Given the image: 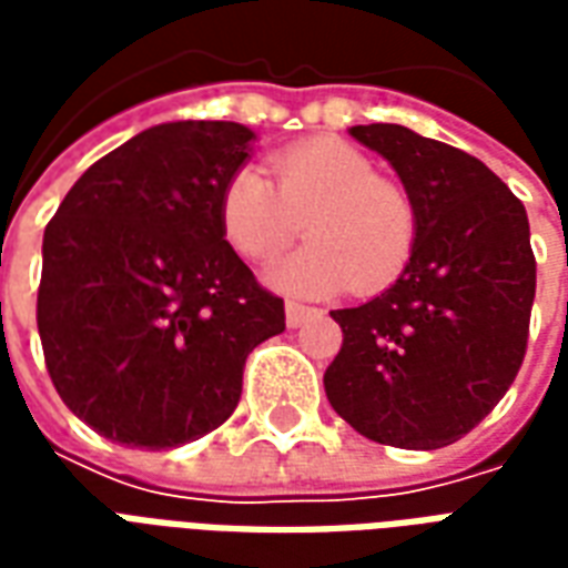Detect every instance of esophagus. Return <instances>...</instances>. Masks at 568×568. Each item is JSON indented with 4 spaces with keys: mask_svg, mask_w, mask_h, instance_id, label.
Instances as JSON below:
<instances>
[{
    "mask_svg": "<svg viewBox=\"0 0 568 568\" xmlns=\"http://www.w3.org/2000/svg\"><path fill=\"white\" fill-rule=\"evenodd\" d=\"M316 310L304 307V304H295V301H288L285 304V322H288V328H297V325H304L307 316H313Z\"/></svg>",
    "mask_w": 568,
    "mask_h": 568,
    "instance_id": "esophagus-1",
    "label": "esophagus"
}]
</instances>
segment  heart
Returning <instances> with one entry per match:
<instances>
[{
	"label": "heart",
	"instance_id": "1",
	"mask_svg": "<svg viewBox=\"0 0 568 568\" xmlns=\"http://www.w3.org/2000/svg\"><path fill=\"white\" fill-rule=\"evenodd\" d=\"M267 170H236L219 197L224 240L248 261H271L301 227L310 243L271 271L288 295H332L349 285L374 295L393 285L414 255L417 203L405 185L374 173L368 154L332 136L276 151Z\"/></svg>",
	"mask_w": 568,
	"mask_h": 568
}]
</instances>
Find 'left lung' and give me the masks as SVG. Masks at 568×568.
<instances>
[{
	"instance_id": "obj_1",
	"label": "left lung",
	"mask_w": 568,
	"mask_h": 568,
	"mask_svg": "<svg viewBox=\"0 0 568 568\" xmlns=\"http://www.w3.org/2000/svg\"><path fill=\"white\" fill-rule=\"evenodd\" d=\"M417 203L402 276L368 304L334 310L344 346L325 395L358 435L435 450L487 417L524 365L536 297L529 219L499 175L402 124H358Z\"/></svg>"
}]
</instances>
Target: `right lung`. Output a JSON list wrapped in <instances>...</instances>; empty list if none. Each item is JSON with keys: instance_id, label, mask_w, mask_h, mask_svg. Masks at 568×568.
Wrapping results in <instances>:
<instances>
[{"instance_id": "obj_1", "label": "right lung", "mask_w": 568, "mask_h": 568, "mask_svg": "<svg viewBox=\"0 0 568 568\" xmlns=\"http://www.w3.org/2000/svg\"><path fill=\"white\" fill-rule=\"evenodd\" d=\"M255 133L142 130L84 170L44 227L36 322L63 405L103 438L166 450L234 414L246 356L285 332L219 224Z\"/></svg>"}]
</instances>
